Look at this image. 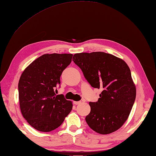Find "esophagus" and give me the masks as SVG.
Returning a JSON list of instances; mask_svg holds the SVG:
<instances>
[{"label": "esophagus", "instance_id": "1", "mask_svg": "<svg viewBox=\"0 0 156 156\" xmlns=\"http://www.w3.org/2000/svg\"><path fill=\"white\" fill-rule=\"evenodd\" d=\"M73 103H74V104H75V105H78V104H81V102H80V101H78V102H77V101H74V102Z\"/></svg>", "mask_w": 156, "mask_h": 156}]
</instances>
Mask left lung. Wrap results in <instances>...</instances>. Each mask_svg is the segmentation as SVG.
<instances>
[{"instance_id": "obj_1", "label": "left lung", "mask_w": 156, "mask_h": 156, "mask_svg": "<svg viewBox=\"0 0 156 156\" xmlns=\"http://www.w3.org/2000/svg\"><path fill=\"white\" fill-rule=\"evenodd\" d=\"M72 60L93 88L102 90L98 102L89 103L87 124L100 134L115 132L128 119L136 96L128 64L104 52L77 53Z\"/></svg>"}]
</instances>
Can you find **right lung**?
<instances>
[{
    "mask_svg": "<svg viewBox=\"0 0 156 156\" xmlns=\"http://www.w3.org/2000/svg\"><path fill=\"white\" fill-rule=\"evenodd\" d=\"M72 54H45L25 68L19 82L20 108L32 127L48 132L58 128L72 109V101L56 95L60 76Z\"/></svg>",
    "mask_w": 156,
    "mask_h": 156,
    "instance_id": "add662e5",
    "label": "right lung"
}]
</instances>
